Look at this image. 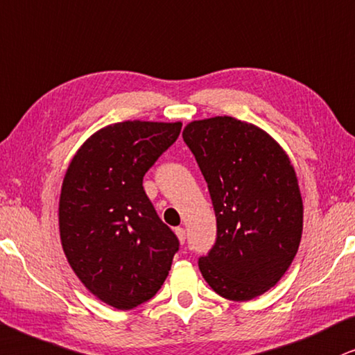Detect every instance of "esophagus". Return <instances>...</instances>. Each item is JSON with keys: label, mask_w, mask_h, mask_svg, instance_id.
Returning <instances> with one entry per match:
<instances>
[{"label": "esophagus", "mask_w": 355, "mask_h": 355, "mask_svg": "<svg viewBox=\"0 0 355 355\" xmlns=\"http://www.w3.org/2000/svg\"><path fill=\"white\" fill-rule=\"evenodd\" d=\"M175 234H177L178 241L182 242V244H185V239H187V234H185V230L183 227H175Z\"/></svg>", "instance_id": "1"}]
</instances>
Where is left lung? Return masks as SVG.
<instances>
[{
  "mask_svg": "<svg viewBox=\"0 0 355 355\" xmlns=\"http://www.w3.org/2000/svg\"><path fill=\"white\" fill-rule=\"evenodd\" d=\"M183 141L216 214V242L198 259L201 275L232 302L266 293L302 241L303 203L288 157L262 129L231 116L193 121Z\"/></svg>",
  "mask_w": 355,
  "mask_h": 355,
  "instance_id": "8db88e82",
  "label": "left lung"
}]
</instances>
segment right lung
Returning <instances> with one entry per match:
<instances>
[{
    "label": "right lung",
    "instance_id": "add662e5",
    "mask_svg": "<svg viewBox=\"0 0 355 355\" xmlns=\"http://www.w3.org/2000/svg\"><path fill=\"white\" fill-rule=\"evenodd\" d=\"M182 123L124 121L93 134L67 170L58 206L62 248L95 297L118 309L149 302L180 242L142 180Z\"/></svg>",
    "mask_w": 355,
    "mask_h": 355
}]
</instances>
